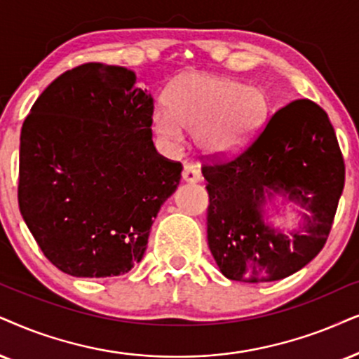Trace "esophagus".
Masks as SVG:
<instances>
[{"instance_id":"obj_1","label":"esophagus","mask_w":359,"mask_h":359,"mask_svg":"<svg viewBox=\"0 0 359 359\" xmlns=\"http://www.w3.org/2000/svg\"><path fill=\"white\" fill-rule=\"evenodd\" d=\"M201 174H198V170L195 169L194 165H190V164H187V165H184V170H182V180L184 182H187V184H197V182H201Z\"/></svg>"}]
</instances>
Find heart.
Segmentation results:
<instances>
[{"instance_id": "b5f03b06", "label": "heart", "mask_w": 359, "mask_h": 359, "mask_svg": "<svg viewBox=\"0 0 359 359\" xmlns=\"http://www.w3.org/2000/svg\"><path fill=\"white\" fill-rule=\"evenodd\" d=\"M167 107L152 112V129L169 146H179L184 130L207 156L240 151L269 112V97L257 86L210 72H185L170 84Z\"/></svg>"}]
</instances>
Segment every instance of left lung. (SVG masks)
Returning <instances> with one entry per match:
<instances>
[{
	"mask_svg": "<svg viewBox=\"0 0 359 359\" xmlns=\"http://www.w3.org/2000/svg\"><path fill=\"white\" fill-rule=\"evenodd\" d=\"M210 205L207 240L222 275L260 283L293 275L318 255L344 187V162L328 114L298 99L276 111L242 154L203 165ZM281 196L300 205L297 229L283 233L266 219Z\"/></svg>",
	"mask_w": 359,
	"mask_h": 359,
	"instance_id": "1",
	"label": "left lung"
}]
</instances>
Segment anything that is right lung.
Segmentation results:
<instances>
[{"label":"right lung","instance_id":"add662e5","mask_svg":"<svg viewBox=\"0 0 359 359\" xmlns=\"http://www.w3.org/2000/svg\"><path fill=\"white\" fill-rule=\"evenodd\" d=\"M135 81L122 66H78L43 90L22 124L21 215L67 275L127 273L180 182V162L154 147V99Z\"/></svg>","mask_w":359,"mask_h":359}]
</instances>
